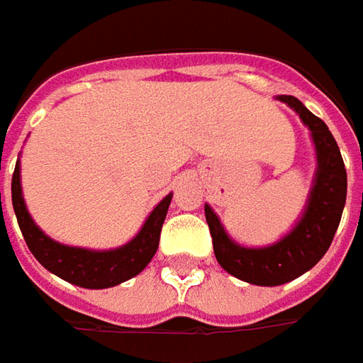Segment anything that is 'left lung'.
<instances>
[{"label":"left lung","instance_id":"obj_1","mask_svg":"<svg viewBox=\"0 0 363 363\" xmlns=\"http://www.w3.org/2000/svg\"><path fill=\"white\" fill-rule=\"evenodd\" d=\"M278 101L286 103L298 113V118L311 130L317 152V172L301 221L276 244L244 247L229 238L219 217L209 205H205V217L217 262L231 276L258 286H278L291 282L323 258L337 231L347 195L345 164L337 142L323 119L313 116L292 95H280Z\"/></svg>","mask_w":363,"mask_h":363}]
</instances>
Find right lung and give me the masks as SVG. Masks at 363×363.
I'll list each match as a JSON object with an SVG mask.
<instances>
[{
    "label": "right lung",
    "mask_w": 363,
    "mask_h": 363,
    "mask_svg": "<svg viewBox=\"0 0 363 363\" xmlns=\"http://www.w3.org/2000/svg\"><path fill=\"white\" fill-rule=\"evenodd\" d=\"M172 201V193L166 195L154 211L148 215L146 223L138 231L134 240L116 250H85V247H72V245L58 244L50 240L42 229L34 223L30 213L26 209L24 197H22V182H20V160L16 164L13 177H11V203L18 217V225L22 229L26 244L34 258L58 278L83 286V289H109L121 284L135 274H140L150 260L154 258L160 231L164 223L168 205ZM1 209V193H0Z\"/></svg>",
    "instance_id": "right-lung-1"
}]
</instances>
